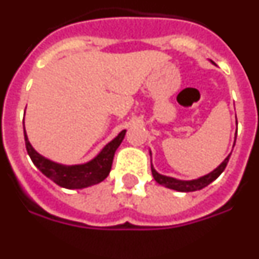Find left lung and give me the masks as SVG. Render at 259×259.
<instances>
[{"label": "left lung", "instance_id": "left-lung-1", "mask_svg": "<svg viewBox=\"0 0 259 259\" xmlns=\"http://www.w3.org/2000/svg\"><path fill=\"white\" fill-rule=\"evenodd\" d=\"M230 157L231 154H228L227 158H226V159H224V161L222 162V163L219 164L214 171H211V172L207 174V175L201 176V178L194 180H179V179H175V178H170V176L161 175V174H158L157 171H155L153 164H152V174L155 182H157L158 184L164 185L166 188L174 189V191H178V192L200 191V189L205 188L206 185H209L210 183L214 182V180L217 179L222 172H223L226 166H227L228 161H230Z\"/></svg>", "mask_w": 259, "mask_h": 259}]
</instances>
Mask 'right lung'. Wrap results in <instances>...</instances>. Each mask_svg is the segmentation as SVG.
<instances>
[{
	"label": "right lung",
	"instance_id": "1",
	"mask_svg": "<svg viewBox=\"0 0 259 259\" xmlns=\"http://www.w3.org/2000/svg\"><path fill=\"white\" fill-rule=\"evenodd\" d=\"M24 127V123H23ZM125 136V130H123L114 140L104 146V149L98 153L93 159L83 164H61L53 162L48 158L38 154L31 143L28 141L26 130H24V141H26L27 153L31 157L32 162L47 178L58 184L59 187L67 189H81L98 184L107 178L111 170L114 154L118 146L122 144Z\"/></svg>",
	"mask_w": 259,
	"mask_h": 259
}]
</instances>
